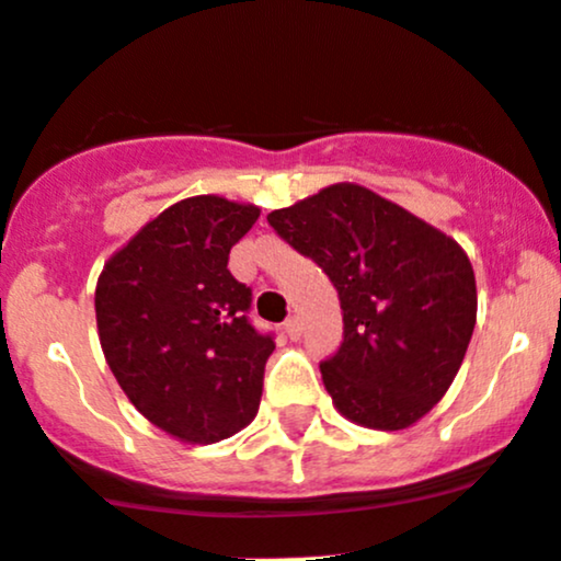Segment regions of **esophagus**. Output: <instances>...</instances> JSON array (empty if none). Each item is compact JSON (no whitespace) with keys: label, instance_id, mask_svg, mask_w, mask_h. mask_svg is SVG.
Segmentation results:
<instances>
[{"label":"esophagus","instance_id":"34e87169","mask_svg":"<svg viewBox=\"0 0 561 561\" xmlns=\"http://www.w3.org/2000/svg\"><path fill=\"white\" fill-rule=\"evenodd\" d=\"M300 330H304V328H300V319L298 317H290L285 322V332H287V337H290V341H298Z\"/></svg>","mask_w":561,"mask_h":561}]
</instances>
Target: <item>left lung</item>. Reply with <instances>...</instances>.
Segmentation results:
<instances>
[{
  "instance_id": "left-lung-1",
  "label": "left lung",
  "mask_w": 561,
  "mask_h": 561,
  "mask_svg": "<svg viewBox=\"0 0 561 561\" xmlns=\"http://www.w3.org/2000/svg\"><path fill=\"white\" fill-rule=\"evenodd\" d=\"M268 224L341 298L343 343L319 365L335 410L378 431L421 421L453 386L477 324L466 250L359 183H332Z\"/></svg>"
}]
</instances>
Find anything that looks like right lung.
I'll list each match as a JSON object with an SVG mask.
<instances>
[{
	"label": "right lung",
	"mask_w": 561,
	"mask_h": 561,
	"mask_svg": "<svg viewBox=\"0 0 561 561\" xmlns=\"http://www.w3.org/2000/svg\"><path fill=\"white\" fill-rule=\"evenodd\" d=\"M257 215L226 196H188L98 276V337L116 383L140 415L188 445L229 439L261 404L274 341L248 322L252 293L229 271Z\"/></svg>",
	"instance_id": "obj_1"
}]
</instances>
